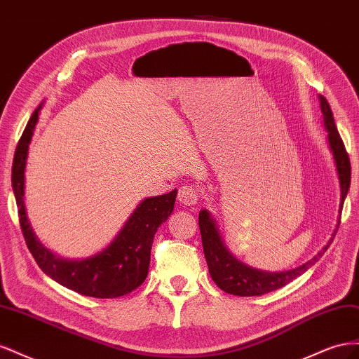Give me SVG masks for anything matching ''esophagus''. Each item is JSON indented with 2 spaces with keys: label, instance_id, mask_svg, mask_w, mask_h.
<instances>
[{
  "label": "esophagus",
  "instance_id": "esophagus-1",
  "mask_svg": "<svg viewBox=\"0 0 359 359\" xmlns=\"http://www.w3.org/2000/svg\"><path fill=\"white\" fill-rule=\"evenodd\" d=\"M201 198V193L199 190L194 187V186H190V184H186V186H182L180 190H178V201L186 205V206H191V205H196L198 201Z\"/></svg>",
  "mask_w": 359,
  "mask_h": 359
}]
</instances>
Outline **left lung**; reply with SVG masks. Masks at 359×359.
<instances>
[{
    "mask_svg": "<svg viewBox=\"0 0 359 359\" xmlns=\"http://www.w3.org/2000/svg\"><path fill=\"white\" fill-rule=\"evenodd\" d=\"M319 99H320V107L323 114V123L328 130L330 147L335 158L337 170H339V178H340V186H341V203H340V212H341L343 202L351 187V160H349V154H347V151L344 148L343 139L340 137L339 130H337L328 100L322 95H319ZM339 226H340V219L337 222V227L328 244L325 245L311 260H309L307 264H304L292 271H283V273H265V271H259L244 265L243 262H238V260L227 252V248L224 247L222 238L219 235V231H217L215 227V223L210 217V212L206 210H202L199 212V229L202 235L203 253H205L206 264H208L210 276L212 277L214 283L222 290L236 297L265 295L268 292H273L286 286L293 278H297L301 274L306 273V271L316 264L318 260L325 255V252H327L337 233V229H339Z\"/></svg>",
    "mask_w": 359,
    "mask_h": 359,
    "instance_id": "left-lung-1",
    "label": "left lung"
}]
</instances>
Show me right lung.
Wrapping results in <instances>:
<instances>
[{
    "instance_id": "obj_1",
    "label": "right lung",
    "mask_w": 359,
    "mask_h": 359,
    "mask_svg": "<svg viewBox=\"0 0 359 359\" xmlns=\"http://www.w3.org/2000/svg\"><path fill=\"white\" fill-rule=\"evenodd\" d=\"M40 107L41 104L31 115L19 139L12 168V186L18 203L19 223L28 250L43 273L81 295L93 298H118L127 295L142 285L148 276L154 235L158 226L165 223L172 214L177 190L140 202L121 232L99 255L83 260L57 257L39 243L27 219L24 203V173L28 145L39 119Z\"/></svg>"
}]
</instances>
